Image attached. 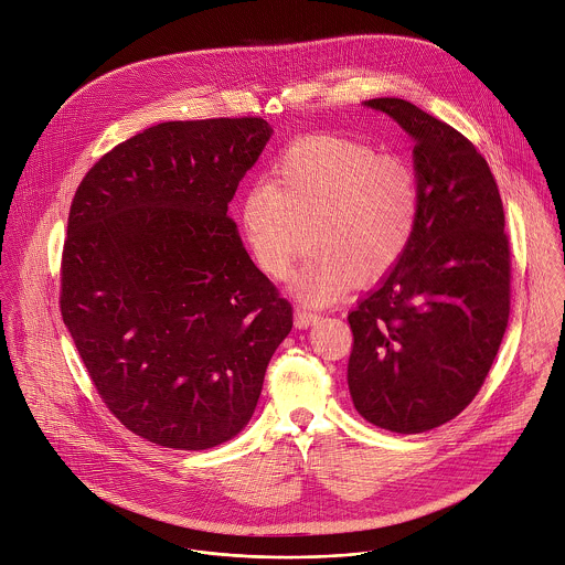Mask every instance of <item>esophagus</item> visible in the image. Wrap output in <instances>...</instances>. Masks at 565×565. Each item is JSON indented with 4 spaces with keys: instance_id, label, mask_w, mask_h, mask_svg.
<instances>
[{
    "instance_id": "obj_1",
    "label": "esophagus",
    "mask_w": 565,
    "mask_h": 565,
    "mask_svg": "<svg viewBox=\"0 0 565 565\" xmlns=\"http://www.w3.org/2000/svg\"><path fill=\"white\" fill-rule=\"evenodd\" d=\"M317 321H319V315L312 312L310 308H301V306H299V308L295 310V326H297V328L303 330V328L315 326Z\"/></svg>"
}]
</instances>
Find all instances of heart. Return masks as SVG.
Here are the masks:
<instances>
[{"instance_id": "b5f03b06", "label": "heart", "mask_w": 565, "mask_h": 565, "mask_svg": "<svg viewBox=\"0 0 565 565\" xmlns=\"http://www.w3.org/2000/svg\"><path fill=\"white\" fill-rule=\"evenodd\" d=\"M424 214L419 174L411 161L369 143L310 135L286 146L268 179L239 203L253 259L270 279H286L306 248L295 292L312 303L391 275L408 255Z\"/></svg>"}]
</instances>
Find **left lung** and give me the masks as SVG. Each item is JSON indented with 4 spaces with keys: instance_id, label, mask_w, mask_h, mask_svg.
Wrapping results in <instances>:
<instances>
[{
    "instance_id": "obj_1",
    "label": "left lung",
    "mask_w": 565,
    "mask_h": 565,
    "mask_svg": "<svg viewBox=\"0 0 565 565\" xmlns=\"http://www.w3.org/2000/svg\"><path fill=\"white\" fill-rule=\"evenodd\" d=\"M366 107L415 139L424 214L402 264L347 317V384L366 422L417 435L484 384L511 310L509 235L498 183L465 135L402 98Z\"/></svg>"
}]
</instances>
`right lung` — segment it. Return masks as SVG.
<instances>
[{"label": "right lung", "instance_id": "1", "mask_svg": "<svg viewBox=\"0 0 565 565\" xmlns=\"http://www.w3.org/2000/svg\"><path fill=\"white\" fill-rule=\"evenodd\" d=\"M270 132L262 117L163 121L103 154L74 194L61 317L105 406L150 444L235 437L292 330L226 216Z\"/></svg>", "mask_w": 565, "mask_h": 565}]
</instances>
